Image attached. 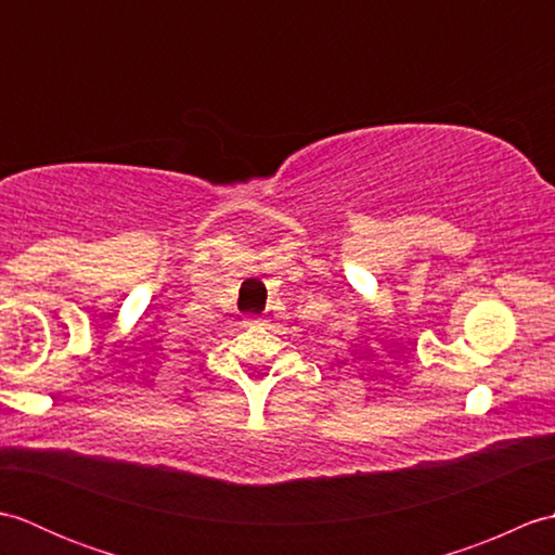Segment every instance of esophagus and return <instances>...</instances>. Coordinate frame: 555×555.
I'll list each match as a JSON object with an SVG mask.
<instances>
[{"label": "esophagus", "instance_id": "1", "mask_svg": "<svg viewBox=\"0 0 555 555\" xmlns=\"http://www.w3.org/2000/svg\"><path fill=\"white\" fill-rule=\"evenodd\" d=\"M262 324H264L262 317H247L245 320V326H262Z\"/></svg>", "mask_w": 555, "mask_h": 555}]
</instances>
